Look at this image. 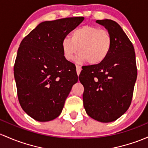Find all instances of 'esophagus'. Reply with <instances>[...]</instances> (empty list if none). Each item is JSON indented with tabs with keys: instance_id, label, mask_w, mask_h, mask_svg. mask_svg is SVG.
I'll return each mask as SVG.
<instances>
[{
	"instance_id": "esophagus-1",
	"label": "esophagus",
	"mask_w": 148,
	"mask_h": 148,
	"mask_svg": "<svg viewBox=\"0 0 148 148\" xmlns=\"http://www.w3.org/2000/svg\"><path fill=\"white\" fill-rule=\"evenodd\" d=\"M76 67H77V75L79 76L80 74L81 71H82V67L79 65H76Z\"/></svg>"
}]
</instances>
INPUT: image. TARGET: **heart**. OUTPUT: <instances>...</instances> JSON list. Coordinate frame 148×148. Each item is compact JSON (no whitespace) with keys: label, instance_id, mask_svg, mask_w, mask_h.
I'll use <instances>...</instances> for the list:
<instances>
[{"label":"heart","instance_id":"heart-1","mask_svg":"<svg viewBox=\"0 0 148 148\" xmlns=\"http://www.w3.org/2000/svg\"><path fill=\"white\" fill-rule=\"evenodd\" d=\"M112 45V38L108 31L92 25H86L76 29L70 38L62 41L63 56L71 60L78 53L77 62H88L90 65H98L107 59Z\"/></svg>","mask_w":148,"mask_h":148}]
</instances>
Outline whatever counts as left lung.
Returning <instances> with one entry per match:
<instances>
[{
  "label": "left lung",
  "mask_w": 148,
  "mask_h": 148,
  "mask_svg": "<svg viewBox=\"0 0 148 148\" xmlns=\"http://www.w3.org/2000/svg\"><path fill=\"white\" fill-rule=\"evenodd\" d=\"M110 33L112 45L98 65L85 66L79 75L84 86V107L89 116L103 123L119 119L127 111L137 79L136 54L121 27L111 19L96 20Z\"/></svg>",
  "instance_id": "1"
}]
</instances>
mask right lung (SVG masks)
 <instances>
[{"instance_id": "1", "label": "right lung", "mask_w": 148, "mask_h": 148, "mask_svg": "<svg viewBox=\"0 0 148 148\" xmlns=\"http://www.w3.org/2000/svg\"><path fill=\"white\" fill-rule=\"evenodd\" d=\"M84 19L77 17L45 21L19 45L14 66L17 96L24 111L36 121L58 117L78 82L76 66L64 58L61 45Z\"/></svg>"}]
</instances>
